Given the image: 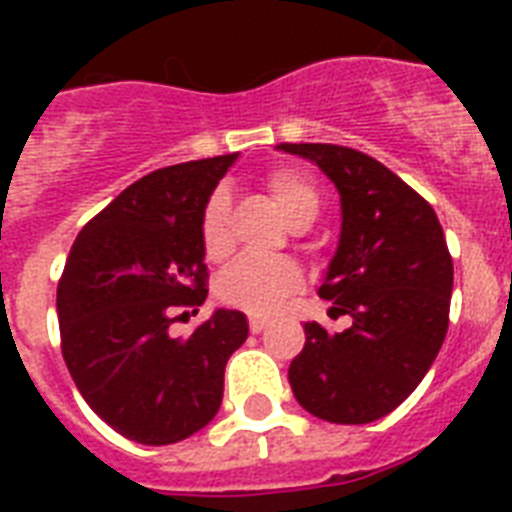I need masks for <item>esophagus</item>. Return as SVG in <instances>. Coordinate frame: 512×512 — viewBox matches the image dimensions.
I'll list each match as a JSON object with an SVG mask.
<instances>
[{"instance_id": "obj_1", "label": "esophagus", "mask_w": 512, "mask_h": 512, "mask_svg": "<svg viewBox=\"0 0 512 512\" xmlns=\"http://www.w3.org/2000/svg\"><path fill=\"white\" fill-rule=\"evenodd\" d=\"M249 329L252 332H263V329H268V319H263V316H249Z\"/></svg>"}]
</instances>
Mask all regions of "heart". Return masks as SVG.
<instances>
[{"instance_id":"obj_1","label":"heart","mask_w":512,"mask_h":512,"mask_svg":"<svg viewBox=\"0 0 512 512\" xmlns=\"http://www.w3.org/2000/svg\"><path fill=\"white\" fill-rule=\"evenodd\" d=\"M273 204L292 228L311 225L321 212V191L311 177L292 167L273 170L265 180ZM228 196L215 191L201 212V247L209 260H220L231 249L228 236ZM303 284V273L289 260H257L239 257L217 279L220 300L249 313H273L287 303Z\"/></svg>"}]
</instances>
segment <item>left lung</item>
Listing matches in <instances>:
<instances>
[{
	"label": "left lung",
	"mask_w": 512,
	"mask_h": 512,
	"mask_svg": "<svg viewBox=\"0 0 512 512\" xmlns=\"http://www.w3.org/2000/svg\"><path fill=\"white\" fill-rule=\"evenodd\" d=\"M340 193V241L319 295L345 332L308 321L289 385L305 412L364 425L393 412L436 361L449 327L454 265L444 228L420 193L372 156L329 143H281Z\"/></svg>",
	"instance_id": "8db88e82"
}]
</instances>
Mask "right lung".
Returning a JSON list of instances; mask_svg holds the SVG:
<instances>
[{
    "label": "right lung",
    "instance_id": "1",
    "mask_svg": "<svg viewBox=\"0 0 512 512\" xmlns=\"http://www.w3.org/2000/svg\"><path fill=\"white\" fill-rule=\"evenodd\" d=\"M239 154L175 164L124 188L76 236L58 284L63 358L100 420L146 446L193 436L223 404L225 364L249 324L215 308L172 337L177 308L207 300L201 212Z\"/></svg>",
    "mask_w": 512,
    "mask_h": 512
}]
</instances>
